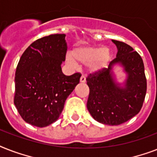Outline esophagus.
<instances>
[{
    "mask_svg": "<svg viewBox=\"0 0 157 157\" xmlns=\"http://www.w3.org/2000/svg\"><path fill=\"white\" fill-rule=\"evenodd\" d=\"M80 81H81V83H85V82H86V76H84V75H82V76H81V78H80Z\"/></svg>",
    "mask_w": 157,
    "mask_h": 157,
    "instance_id": "34e87169",
    "label": "esophagus"
}]
</instances>
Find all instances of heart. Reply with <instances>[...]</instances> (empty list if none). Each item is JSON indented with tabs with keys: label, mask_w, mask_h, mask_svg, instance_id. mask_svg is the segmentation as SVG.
<instances>
[{
	"label": "heart",
	"mask_w": 157,
	"mask_h": 157,
	"mask_svg": "<svg viewBox=\"0 0 157 157\" xmlns=\"http://www.w3.org/2000/svg\"><path fill=\"white\" fill-rule=\"evenodd\" d=\"M74 60L81 64H88L91 72H98L107 67L112 60V53L109 48L102 45H86L72 51ZM67 63L74 66L75 62L71 57L67 58Z\"/></svg>",
	"instance_id": "heart-1"
}]
</instances>
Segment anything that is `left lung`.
Listing matches in <instances>:
<instances>
[{"label":"left lung","mask_w":157,"mask_h":157,"mask_svg":"<svg viewBox=\"0 0 157 157\" xmlns=\"http://www.w3.org/2000/svg\"><path fill=\"white\" fill-rule=\"evenodd\" d=\"M117 45V58L107 68L90 73L86 81L90 88L87 108L93 118L102 124L118 125L140 112L147 92V79L143 59L130 45L112 40ZM119 63L127 79L124 87L114 82L112 67Z\"/></svg>","instance_id":"left-lung-1"}]
</instances>
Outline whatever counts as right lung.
<instances>
[{
    "mask_svg": "<svg viewBox=\"0 0 157 157\" xmlns=\"http://www.w3.org/2000/svg\"><path fill=\"white\" fill-rule=\"evenodd\" d=\"M65 34H54L32 43L22 54L15 72L13 103L21 117L36 127L59 119L69 94L80 82L79 72L65 76Z\"/></svg>",
    "mask_w": 157,
    "mask_h": 157,
    "instance_id": "right-lung-1",
    "label": "right lung"
}]
</instances>
